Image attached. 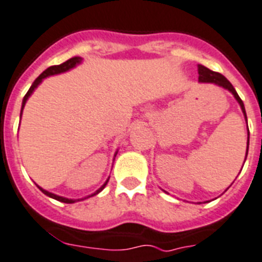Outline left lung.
<instances>
[{
    "label": "left lung",
    "mask_w": 262,
    "mask_h": 262,
    "mask_svg": "<svg viewBox=\"0 0 262 262\" xmlns=\"http://www.w3.org/2000/svg\"><path fill=\"white\" fill-rule=\"evenodd\" d=\"M198 72H199V82L201 83H214V84H216V86H221L223 87V89H226V90H229L231 93V94L234 95V98L237 99V102L239 103V106H241L242 109V113H244V116H245V120H246V112H245V106H244V102H242V99L239 98V95L237 94V91H235V89L233 87V84H231L229 80L225 78V76L222 75V74H220V72H215V71H211V70H208L207 67H205V66H198ZM246 124H248V120H246ZM249 132V129H248ZM248 149H249V136H248V148H246V156H248Z\"/></svg>",
    "instance_id": "obj_1"
}]
</instances>
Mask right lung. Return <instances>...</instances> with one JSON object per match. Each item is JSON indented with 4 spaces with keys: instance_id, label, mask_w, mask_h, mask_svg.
<instances>
[{
    "instance_id": "add662e5",
    "label": "right lung",
    "mask_w": 262,
    "mask_h": 262,
    "mask_svg": "<svg viewBox=\"0 0 262 262\" xmlns=\"http://www.w3.org/2000/svg\"><path fill=\"white\" fill-rule=\"evenodd\" d=\"M80 61H82V57H79V56L71 57V59H69V60L64 61V63H61V64H59V66H51V67H48V69H47L46 71H42V74H40V75L37 76V78H36L35 82L32 83L31 89H29V90H28L27 94H25L24 99H23V106H21V114H23V109H24V106H25V103H27L28 98L31 97L32 93H33V91H35L36 87L39 86L40 83L42 82V79H44V78H47V76H51V75H56V74H61V72L69 71V70L74 69V67H75L76 64H79ZM107 182H109V179L106 180L105 184H103V186H102L101 188H99V190L95 191V192L93 193V195H97L98 192H101V191L103 190V188H105V187H106V184H107ZM39 188H40V191H41L42 193H46L47 196L52 198V199H56V201H59V202H63V203H75V202H76L75 199H67V198L59 196V195H55V193L48 192V191L42 190L41 187H39ZM93 195H90V196H93ZM84 199H86V198H84ZM78 201H79V199H78Z\"/></svg>"
}]
</instances>
